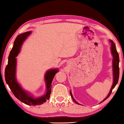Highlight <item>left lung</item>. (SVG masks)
Instances as JSON below:
<instances>
[{"instance_id": "8db88e82", "label": "left lung", "mask_w": 124, "mask_h": 124, "mask_svg": "<svg viewBox=\"0 0 124 124\" xmlns=\"http://www.w3.org/2000/svg\"><path fill=\"white\" fill-rule=\"evenodd\" d=\"M109 42L111 43V53L112 55L113 56V63H112V68H113V82L112 86L111 89L110 90L109 93H108V95L106 96V98L103 100V101H101V103H102L104 101L107 99V98L110 96V95L112 93V90L114 89V87L116 86V85L117 84L118 81V78H119V73H120V70H119V56H118V54L116 48V45L115 44L113 43V40H110ZM70 94L71 95V97H72L73 101L74 102H75L76 104H79L76 101V100L74 99L73 96L72 95V92L70 91Z\"/></svg>"}]
</instances>
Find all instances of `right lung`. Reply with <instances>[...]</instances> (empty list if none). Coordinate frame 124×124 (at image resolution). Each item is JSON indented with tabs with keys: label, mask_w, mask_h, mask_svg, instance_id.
<instances>
[{
	"label": "right lung",
	"mask_w": 124,
	"mask_h": 124,
	"mask_svg": "<svg viewBox=\"0 0 124 124\" xmlns=\"http://www.w3.org/2000/svg\"><path fill=\"white\" fill-rule=\"evenodd\" d=\"M31 33V31H28L21 34L16 37L14 45L8 56V64L5 69V79L13 95L19 101L29 106H38L46 102L50 98L52 80L59 70L57 69H50L46 73L45 79L46 84V93L41 97L34 98L21 87L16 78V57L19 54L23 42Z\"/></svg>",
	"instance_id": "right-lung-1"
}]
</instances>
